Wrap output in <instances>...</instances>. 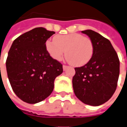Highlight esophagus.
Returning <instances> with one entry per match:
<instances>
[{"label": "esophagus", "instance_id": "esophagus-1", "mask_svg": "<svg viewBox=\"0 0 127 127\" xmlns=\"http://www.w3.org/2000/svg\"><path fill=\"white\" fill-rule=\"evenodd\" d=\"M67 67H68V66H67V65H63V69H64V70H65Z\"/></svg>", "mask_w": 127, "mask_h": 127}]
</instances>
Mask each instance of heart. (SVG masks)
Wrapping results in <instances>:
<instances>
[{"mask_svg":"<svg viewBox=\"0 0 127 127\" xmlns=\"http://www.w3.org/2000/svg\"><path fill=\"white\" fill-rule=\"evenodd\" d=\"M54 41L47 40L45 48L49 56L54 60L62 59L65 51V57L74 66H82L92 58L94 47L91 39L80 33L57 35Z\"/></svg>","mask_w":127,"mask_h":127,"instance_id":"1","label":"heart"}]
</instances>
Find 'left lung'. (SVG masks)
<instances>
[{
    "label": "left lung",
    "mask_w": 127,
    "mask_h": 127,
    "mask_svg": "<svg viewBox=\"0 0 127 127\" xmlns=\"http://www.w3.org/2000/svg\"><path fill=\"white\" fill-rule=\"evenodd\" d=\"M82 33L91 39L94 52L86 64L75 67L76 74L72 79L74 92L83 103L100 106L107 102L117 89L120 62L109 40L90 29Z\"/></svg>",
    "instance_id": "obj_1"
}]
</instances>
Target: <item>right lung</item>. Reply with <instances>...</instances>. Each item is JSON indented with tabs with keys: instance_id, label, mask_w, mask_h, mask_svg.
I'll use <instances>...</instances> for the list:
<instances>
[{
	"instance_id": "1",
	"label": "right lung",
	"mask_w": 127,
	"mask_h": 127,
	"mask_svg": "<svg viewBox=\"0 0 127 127\" xmlns=\"http://www.w3.org/2000/svg\"><path fill=\"white\" fill-rule=\"evenodd\" d=\"M54 31L37 27L13 41L6 62L13 90L29 104L41 102L53 92L54 80L62 74V64L49 56L45 43Z\"/></svg>"
}]
</instances>
